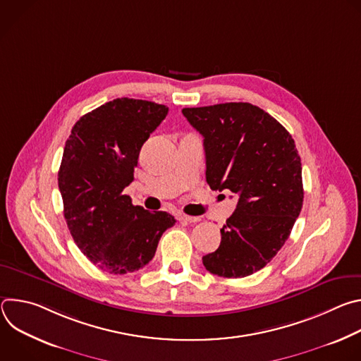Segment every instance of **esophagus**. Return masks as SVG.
<instances>
[{"instance_id": "obj_1", "label": "esophagus", "mask_w": 361, "mask_h": 361, "mask_svg": "<svg viewBox=\"0 0 361 361\" xmlns=\"http://www.w3.org/2000/svg\"><path fill=\"white\" fill-rule=\"evenodd\" d=\"M180 221H187V223H197L200 221V217H192V216H187V214H178L177 216Z\"/></svg>"}]
</instances>
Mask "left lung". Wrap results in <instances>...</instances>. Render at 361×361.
I'll return each instance as SVG.
<instances>
[{
  "label": "left lung",
  "instance_id": "8db88e82",
  "mask_svg": "<svg viewBox=\"0 0 361 361\" xmlns=\"http://www.w3.org/2000/svg\"><path fill=\"white\" fill-rule=\"evenodd\" d=\"M204 137L205 178L237 207L220 247L202 257L210 273L238 279L262 270L284 245L302 207L301 160L290 133L250 102L183 109Z\"/></svg>",
  "mask_w": 361,
  "mask_h": 361
}]
</instances>
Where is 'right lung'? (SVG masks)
Masks as SVG:
<instances>
[{
	"label": "right lung",
	"mask_w": 361,
	"mask_h": 361,
	"mask_svg": "<svg viewBox=\"0 0 361 361\" xmlns=\"http://www.w3.org/2000/svg\"><path fill=\"white\" fill-rule=\"evenodd\" d=\"M167 113L152 101L116 98L82 116L66 141L59 188L68 230L90 262L111 274L148 264L176 224L171 214L149 213L123 194L142 144Z\"/></svg>",
	"instance_id": "obj_1"
}]
</instances>
